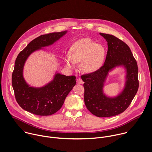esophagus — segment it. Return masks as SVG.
<instances>
[{"mask_svg":"<svg viewBox=\"0 0 152 152\" xmlns=\"http://www.w3.org/2000/svg\"><path fill=\"white\" fill-rule=\"evenodd\" d=\"M77 83L78 84H83L84 83L83 81V80H81V78H77Z\"/></svg>","mask_w":152,"mask_h":152,"instance_id":"34e87169","label":"esophagus"}]
</instances>
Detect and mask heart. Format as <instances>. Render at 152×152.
<instances>
[{
	"label": "heart",
	"mask_w": 152,
	"mask_h": 152,
	"mask_svg": "<svg viewBox=\"0 0 152 152\" xmlns=\"http://www.w3.org/2000/svg\"><path fill=\"white\" fill-rule=\"evenodd\" d=\"M107 51L105 47L89 38L78 40L70 48V55L65 57L66 65L74 68L76 63L81 61L83 71L91 73L98 70L103 64Z\"/></svg>",
	"instance_id": "heart-1"
}]
</instances>
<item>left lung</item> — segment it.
Segmentation results:
<instances>
[{
  "mask_svg": "<svg viewBox=\"0 0 152 152\" xmlns=\"http://www.w3.org/2000/svg\"><path fill=\"white\" fill-rule=\"evenodd\" d=\"M108 42L104 65L98 70L81 75L84 82V102L91 113L98 117H110L124 112L130 105L139 88L138 67L129 46L116 37L100 33ZM127 69V81L122 93L109 98L103 93V83L108 71L117 66Z\"/></svg>",
  "mask_w": 152,
  "mask_h": 152,
  "instance_id": "left-lung-1",
  "label": "left lung"
}]
</instances>
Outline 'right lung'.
Wrapping results in <instances>:
<instances>
[{
	"label": "right lung",
	"instance_id": "obj_1",
	"mask_svg": "<svg viewBox=\"0 0 152 152\" xmlns=\"http://www.w3.org/2000/svg\"><path fill=\"white\" fill-rule=\"evenodd\" d=\"M66 31L44 34L33 40L18 54L12 73V84L16 100L22 108L34 115L47 116L55 113L63 106L65 98L75 85V76L56 74L54 80L44 87H29L23 77L27 57L33 51L54 43Z\"/></svg>",
	"mask_w": 152,
	"mask_h": 152
}]
</instances>
